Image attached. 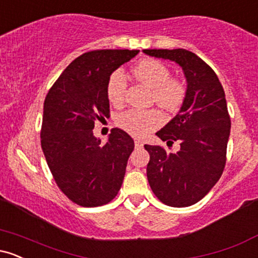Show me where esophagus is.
Listing matches in <instances>:
<instances>
[{
  "label": "esophagus",
  "mask_w": 258,
  "mask_h": 258,
  "mask_svg": "<svg viewBox=\"0 0 258 258\" xmlns=\"http://www.w3.org/2000/svg\"><path fill=\"white\" fill-rule=\"evenodd\" d=\"M135 147L136 148H142V147H143V142L139 141V139H136V141H135Z\"/></svg>",
  "instance_id": "34e87169"
}]
</instances>
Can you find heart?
Here are the masks:
<instances>
[{"label":"heart","mask_w":258,"mask_h":258,"mask_svg":"<svg viewBox=\"0 0 258 258\" xmlns=\"http://www.w3.org/2000/svg\"><path fill=\"white\" fill-rule=\"evenodd\" d=\"M133 75L153 90V100L165 110L178 111L186 97V85L182 80L171 78V70L156 59H142L133 68ZM127 81L121 70H115L106 82V97L114 106H122L126 99ZM164 122L158 109L127 110L121 112L116 125L135 137H144Z\"/></svg>","instance_id":"heart-1"}]
</instances>
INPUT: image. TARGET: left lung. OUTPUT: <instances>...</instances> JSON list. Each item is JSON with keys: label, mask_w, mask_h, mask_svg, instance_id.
I'll use <instances>...</instances> for the list:
<instances>
[{"label": "left lung", "mask_w": 258, "mask_h": 258, "mask_svg": "<svg viewBox=\"0 0 258 258\" xmlns=\"http://www.w3.org/2000/svg\"><path fill=\"white\" fill-rule=\"evenodd\" d=\"M146 54L170 59L182 67L188 82L178 114L156 136L180 149L168 153L160 146L144 148L150 159L147 177L155 197L165 205L186 207L197 204L223 173L230 116L220 80L210 65L186 49H144Z\"/></svg>", "instance_id": "1"}]
</instances>
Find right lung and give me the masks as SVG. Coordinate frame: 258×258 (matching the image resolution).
<instances>
[{"mask_svg": "<svg viewBox=\"0 0 258 258\" xmlns=\"http://www.w3.org/2000/svg\"><path fill=\"white\" fill-rule=\"evenodd\" d=\"M130 49L84 53L67 67L47 93L41 147L55 183L73 203L105 205L119 193L135 142L112 128L102 144L93 136L94 121L109 117V76L137 54Z\"/></svg>", "mask_w": 258, "mask_h": 258, "instance_id": "obj_1", "label": "right lung"}]
</instances>
